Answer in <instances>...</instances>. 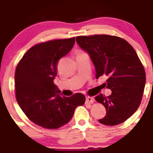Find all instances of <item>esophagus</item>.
<instances>
[{"label":"esophagus","mask_w":153,"mask_h":153,"mask_svg":"<svg viewBox=\"0 0 153 153\" xmlns=\"http://www.w3.org/2000/svg\"><path fill=\"white\" fill-rule=\"evenodd\" d=\"M94 102V99L91 96H86V100H85V103H89V104H92Z\"/></svg>","instance_id":"34e87169"}]
</instances>
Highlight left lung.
Listing matches in <instances>:
<instances>
[{
  "label": "left lung",
  "mask_w": 153,
  "mask_h": 153,
  "mask_svg": "<svg viewBox=\"0 0 153 153\" xmlns=\"http://www.w3.org/2000/svg\"><path fill=\"white\" fill-rule=\"evenodd\" d=\"M76 42L90 56L96 78L108 77L104 84L111 94L95 97L106 109L105 117L99 122L108 126L124 122L140 106L146 81L144 67L134 48L122 38L106 34L79 36Z\"/></svg>",
  "instance_id": "left-lung-1"
}]
</instances>
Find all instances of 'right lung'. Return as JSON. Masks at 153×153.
<instances>
[{
    "mask_svg": "<svg viewBox=\"0 0 153 153\" xmlns=\"http://www.w3.org/2000/svg\"><path fill=\"white\" fill-rule=\"evenodd\" d=\"M75 37L38 44L23 56L15 73L16 96L26 117L36 125L54 129L71 121L77 106L85 103L83 94L65 97L54 79L57 62L72 50Z\"/></svg>",
    "mask_w": 153,
    "mask_h": 153,
    "instance_id": "right-lung-1",
    "label": "right lung"
}]
</instances>
